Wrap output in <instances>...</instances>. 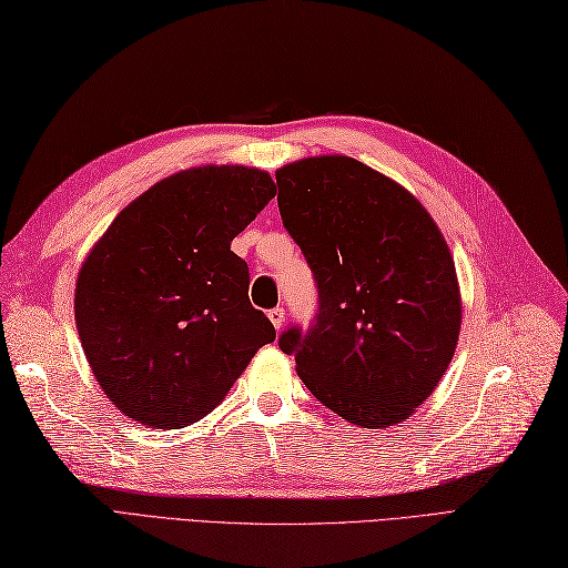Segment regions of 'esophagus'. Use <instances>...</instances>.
<instances>
[{
    "label": "esophagus",
    "mask_w": 568,
    "mask_h": 568,
    "mask_svg": "<svg viewBox=\"0 0 568 568\" xmlns=\"http://www.w3.org/2000/svg\"><path fill=\"white\" fill-rule=\"evenodd\" d=\"M270 321H272V325L276 327V329H282V325H284V317H286V313H284V308H280V306H276V308H272L270 313Z\"/></svg>",
    "instance_id": "esophagus-1"
}]
</instances>
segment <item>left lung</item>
Returning a JSON list of instances; mask_svg holds the SVG:
<instances>
[{"label":"left lung","mask_w":568,"mask_h":568,"mask_svg":"<svg viewBox=\"0 0 568 568\" xmlns=\"http://www.w3.org/2000/svg\"><path fill=\"white\" fill-rule=\"evenodd\" d=\"M280 214L313 272L317 313L280 349L321 403L356 426L407 419L434 393L460 332L453 257L405 187L349 156L276 171Z\"/></svg>","instance_id":"8db88e82"}]
</instances>
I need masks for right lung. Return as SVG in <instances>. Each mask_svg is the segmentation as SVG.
<instances>
[{
	"instance_id": "1",
	"label": "right lung",
	"mask_w": 568,
	"mask_h": 568,
	"mask_svg": "<svg viewBox=\"0 0 568 568\" xmlns=\"http://www.w3.org/2000/svg\"><path fill=\"white\" fill-rule=\"evenodd\" d=\"M274 195L265 171L202 165L149 187L93 245L77 280V329L95 381L130 419L195 424L274 342L247 298V262L231 251Z\"/></svg>"
}]
</instances>
